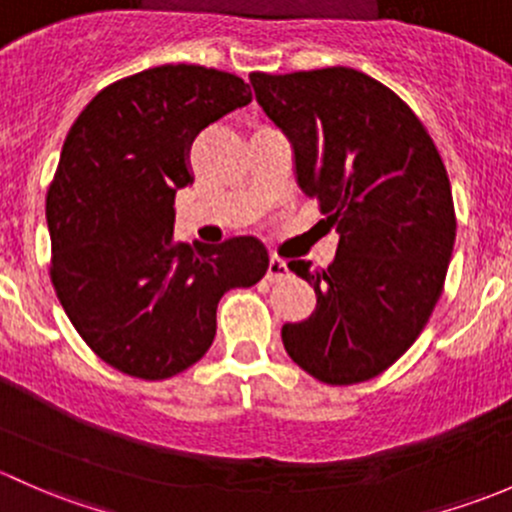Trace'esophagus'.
<instances>
[{"label": "esophagus", "instance_id": "34e87169", "mask_svg": "<svg viewBox=\"0 0 512 512\" xmlns=\"http://www.w3.org/2000/svg\"><path fill=\"white\" fill-rule=\"evenodd\" d=\"M288 263L283 261V258H278V256H271V261H268V271H266V278L271 283H278V281H283V278H288Z\"/></svg>", "mask_w": 512, "mask_h": 512}]
</instances>
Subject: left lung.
Instances as JSON below:
<instances>
[{
    "label": "left lung",
    "instance_id": "left-lung-1",
    "mask_svg": "<svg viewBox=\"0 0 512 512\" xmlns=\"http://www.w3.org/2000/svg\"><path fill=\"white\" fill-rule=\"evenodd\" d=\"M249 78L291 140L300 189L340 234L328 268L288 263L318 305L283 325V347L320 382H367L414 345L444 291L456 241L446 167L412 108L367 73Z\"/></svg>",
    "mask_w": 512,
    "mask_h": 512
}]
</instances>
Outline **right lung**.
Segmentation results:
<instances>
[{
	"label": "right lung",
	"instance_id": "1",
	"mask_svg": "<svg viewBox=\"0 0 512 512\" xmlns=\"http://www.w3.org/2000/svg\"><path fill=\"white\" fill-rule=\"evenodd\" d=\"M251 103L249 83L204 66H157L110 83L63 142L46 194L51 283L103 362L167 379L207 355L217 305L268 271L254 236L175 241V194L194 182L189 147Z\"/></svg>",
	"mask_w": 512,
	"mask_h": 512
}]
</instances>
